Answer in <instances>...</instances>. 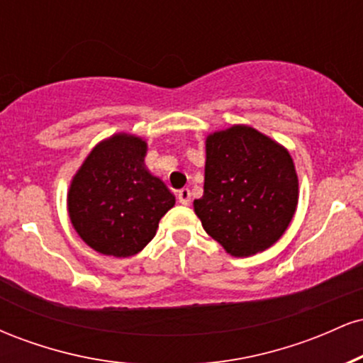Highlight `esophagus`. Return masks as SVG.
<instances>
[{
	"instance_id": "1",
	"label": "esophagus",
	"mask_w": 363,
	"mask_h": 363,
	"mask_svg": "<svg viewBox=\"0 0 363 363\" xmlns=\"http://www.w3.org/2000/svg\"><path fill=\"white\" fill-rule=\"evenodd\" d=\"M177 198H179V203H181V205L187 206L191 203V191L189 189H181V191H179Z\"/></svg>"
}]
</instances>
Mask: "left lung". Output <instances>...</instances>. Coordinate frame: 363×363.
Here are the masks:
<instances>
[{"label": "left lung", "instance_id": "left-lung-1", "mask_svg": "<svg viewBox=\"0 0 363 363\" xmlns=\"http://www.w3.org/2000/svg\"><path fill=\"white\" fill-rule=\"evenodd\" d=\"M297 203V172L280 143L244 124L208 136L205 193L194 211L228 254L247 257L272 247Z\"/></svg>", "mask_w": 363, "mask_h": 363}]
</instances>
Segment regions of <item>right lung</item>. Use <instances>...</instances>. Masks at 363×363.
Instances as JSON below:
<instances>
[{
  "mask_svg": "<svg viewBox=\"0 0 363 363\" xmlns=\"http://www.w3.org/2000/svg\"><path fill=\"white\" fill-rule=\"evenodd\" d=\"M145 155L147 141L119 133L101 141L74 174L68 191L69 220L97 252L138 254L176 205L167 186L145 167Z\"/></svg>",
  "mask_w": 363,
  "mask_h": 363,
  "instance_id": "add662e5",
  "label": "right lung"
}]
</instances>
